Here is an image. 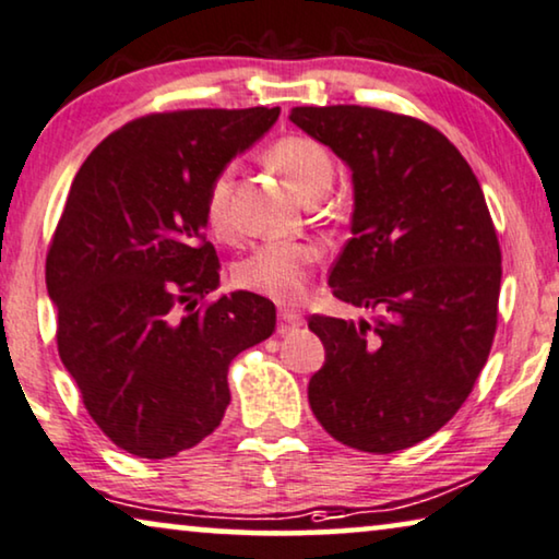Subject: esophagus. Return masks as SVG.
I'll use <instances>...</instances> for the list:
<instances>
[{
    "instance_id": "obj_1",
    "label": "esophagus",
    "mask_w": 559,
    "mask_h": 559,
    "mask_svg": "<svg viewBox=\"0 0 559 559\" xmlns=\"http://www.w3.org/2000/svg\"><path fill=\"white\" fill-rule=\"evenodd\" d=\"M304 324V317L296 309H281L278 311V332L286 334L290 329H298Z\"/></svg>"
}]
</instances>
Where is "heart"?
<instances>
[{"mask_svg":"<svg viewBox=\"0 0 559 559\" xmlns=\"http://www.w3.org/2000/svg\"><path fill=\"white\" fill-rule=\"evenodd\" d=\"M269 162L304 202H319L334 182V159L317 139L290 133L269 146ZM233 167L212 175L204 190V223L219 238L233 233ZM319 261V248L309 240L265 242L233 269V283L250 294L269 296L273 301H296L306 290L309 271Z\"/></svg>","mask_w":559,"mask_h":559,"instance_id":"heart-1","label":"heart"}]
</instances>
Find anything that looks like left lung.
I'll return each instance as SVG.
<instances>
[{
  "label": "left lung",
  "mask_w": 559,
  "mask_h": 559,
  "mask_svg": "<svg viewBox=\"0 0 559 559\" xmlns=\"http://www.w3.org/2000/svg\"><path fill=\"white\" fill-rule=\"evenodd\" d=\"M290 121L349 164L352 238L329 286L377 319L313 313L326 349L309 403L340 443L395 453L466 403L497 334L501 248L481 185L433 126L369 106H298Z\"/></svg>",
  "instance_id": "8db88e82"
}]
</instances>
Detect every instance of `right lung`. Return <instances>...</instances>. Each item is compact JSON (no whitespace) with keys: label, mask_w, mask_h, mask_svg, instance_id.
<instances>
[{"label":"right lung","mask_w":559,"mask_h":559,"mask_svg":"<svg viewBox=\"0 0 559 559\" xmlns=\"http://www.w3.org/2000/svg\"><path fill=\"white\" fill-rule=\"evenodd\" d=\"M278 114L141 116L70 185L45 261L55 340L85 411L126 453L171 459L207 438L230 403V361L276 329V306L250 290L204 301L219 263L202 202L212 175Z\"/></svg>","instance_id":"add662e5"}]
</instances>
